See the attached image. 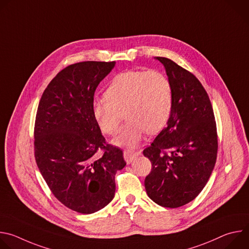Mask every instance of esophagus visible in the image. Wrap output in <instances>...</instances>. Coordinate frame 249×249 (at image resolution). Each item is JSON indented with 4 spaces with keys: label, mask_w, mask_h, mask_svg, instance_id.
Listing matches in <instances>:
<instances>
[{
    "label": "esophagus",
    "mask_w": 249,
    "mask_h": 249,
    "mask_svg": "<svg viewBox=\"0 0 249 249\" xmlns=\"http://www.w3.org/2000/svg\"><path fill=\"white\" fill-rule=\"evenodd\" d=\"M139 154L137 152H134V151H131V150H125L123 152V156H124V159L126 160V162L129 164L131 163L135 159L136 157L138 156Z\"/></svg>",
    "instance_id": "obj_1"
}]
</instances>
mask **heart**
Instances as JSON below:
<instances>
[{
    "instance_id": "obj_1",
    "label": "heart",
    "mask_w": 249,
    "mask_h": 249,
    "mask_svg": "<svg viewBox=\"0 0 249 249\" xmlns=\"http://www.w3.org/2000/svg\"><path fill=\"white\" fill-rule=\"evenodd\" d=\"M172 99L170 82L163 74L157 71L129 70L110 81L104 98L93 102L92 114L103 133L114 135L123 112L128 120L113 139V144L134 149L147 132L156 134L166 125Z\"/></svg>"
}]
</instances>
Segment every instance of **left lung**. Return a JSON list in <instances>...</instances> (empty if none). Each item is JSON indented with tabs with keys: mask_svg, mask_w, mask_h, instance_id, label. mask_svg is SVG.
I'll list each match as a JSON object with an SVG mask.
<instances>
[{
	"mask_svg": "<svg viewBox=\"0 0 249 249\" xmlns=\"http://www.w3.org/2000/svg\"><path fill=\"white\" fill-rule=\"evenodd\" d=\"M156 59L165 68L173 99L166 127L143 152L152 162L145 188L158 205L178 208L199 195L214 169L217 126L210 98L199 80L170 59Z\"/></svg>",
	"mask_w": 249,
	"mask_h": 249,
	"instance_id": "8db88e82",
	"label": "left lung"
}]
</instances>
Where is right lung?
Instances as JSON below:
<instances>
[{
	"label": "right lung",
	"mask_w": 249,
	"mask_h": 249,
	"mask_svg": "<svg viewBox=\"0 0 249 249\" xmlns=\"http://www.w3.org/2000/svg\"><path fill=\"white\" fill-rule=\"evenodd\" d=\"M115 62L86 61L59 72L45 89L34 126V156L53 195L81 214H92L115 194V174L126 162L106 145L93 114V95ZM102 149L97 158L95 154Z\"/></svg>",
	"instance_id": "1"
}]
</instances>
